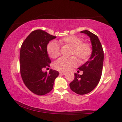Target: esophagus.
<instances>
[{
  "mask_svg": "<svg viewBox=\"0 0 122 122\" xmlns=\"http://www.w3.org/2000/svg\"><path fill=\"white\" fill-rule=\"evenodd\" d=\"M60 75H65V73L64 72H59Z\"/></svg>",
  "mask_w": 122,
  "mask_h": 122,
  "instance_id": "esophagus-1",
  "label": "esophagus"
}]
</instances>
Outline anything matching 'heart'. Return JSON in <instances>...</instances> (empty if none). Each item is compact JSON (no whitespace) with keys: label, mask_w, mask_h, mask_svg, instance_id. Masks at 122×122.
<instances>
[{"label":"heart","mask_w":122,"mask_h":122,"mask_svg":"<svg viewBox=\"0 0 122 122\" xmlns=\"http://www.w3.org/2000/svg\"><path fill=\"white\" fill-rule=\"evenodd\" d=\"M58 43L62 46H68L71 47L70 55L76 56L80 63L87 61L92 54V48L91 43L82 41V38L79 36H67L60 39L58 41ZM47 52L50 58L53 59L57 58L60 55L59 45L55 41H50L47 45ZM75 57H61L54 64V68L60 71H68L71 68L77 65V59Z\"/></svg>","instance_id":"obj_1"}]
</instances>
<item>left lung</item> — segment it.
I'll return each instance as SVG.
<instances>
[{"label": "left lung", "mask_w": 122, "mask_h": 122, "mask_svg": "<svg viewBox=\"0 0 122 122\" xmlns=\"http://www.w3.org/2000/svg\"><path fill=\"white\" fill-rule=\"evenodd\" d=\"M89 36L92 46L91 56L84 65L78 68L83 73L80 75L75 74V79L69 84L71 90L77 94L89 93L97 86L101 78L104 60V51L97 36L88 30L80 31Z\"/></svg>", "instance_id": "1"}]
</instances>
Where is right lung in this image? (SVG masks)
<instances>
[{
	"instance_id": "obj_1",
	"label": "right lung",
	"mask_w": 122,
	"mask_h": 122,
	"mask_svg": "<svg viewBox=\"0 0 122 122\" xmlns=\"http://www.w3.org/2000/svg\"><path fill=\"white\" fill-rule=\"evenodd\" d=\"M45 31L38 29L32 31L22 43L20 50V72L22 80L34 94L44 95L53 89L54 81L59 73L42 69L50 66L51 60L47 52L50 41L56 38Z\"/></svg>"
}]
</instances>
